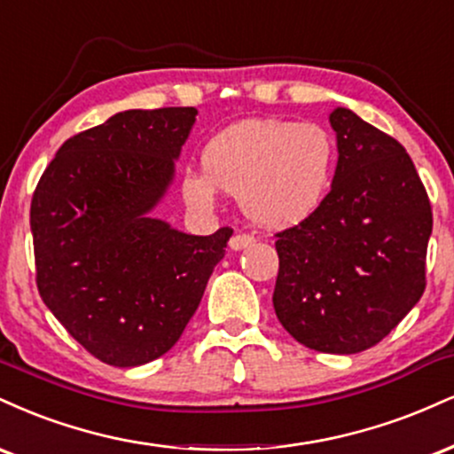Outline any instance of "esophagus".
<instances>
[{"instance_id":"obj_1","label":"esophagus","mask_w":454,"mask_h":454,"mask_svg":"<svg viewBox=\"0 0 454 454\" xmlns=\"http://www.w3.org/2000/svg\"><path fill=\"white\" fill-rule=\"evenodd\" d=\"M254 238L248 236V233H236L231 239H229V248L231 250H244L248 247H253Z\"/></svg>"}]
</instances>
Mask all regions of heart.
<instances>
[{"label":"heart","mask_w":454,"mask_h":454,"mask_svg":"<svg viewBox=\"0 0 454 454\" xmlns=\"http://www.w3.org/2000/svg\"><path fill=\"white\" fill-rule=\"evenodd\" d=\"M335 148L312 122L248 119L210 137L201 151L204 174L183 176L186 204L210 210L216 189L236 195L244 215L270 229L295 227L327 195Z\"/></svg>","instance_id":"obj_1"}]
</instances>
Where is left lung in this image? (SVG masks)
Segmentation results:
<instances>
[{
	"instance_id": "left-lung-1",
	"label": "left lung",
	"mask_w": 454,
	"mask_h": 454,
	"mask_svg": "<svg viewBox=\"0 0 454 454\" xmlns=\"http://www.w3.org/2000/svg\"><path fill=\"white\" fill-rule=\"evenodd\" d=\"M329 122L338 137L332 191L310 218L276 233L271 300L300 344L355 355L387 338L423 295L434 215L395 137L348 108Z\"/></svg>"
}]
</instances>
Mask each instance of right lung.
Masks as SVG:
<instances>
[{"label":"right lung","mask_w":454,"mask_h":454,"mask_svg":"<svg viewBox=\"0 0 454 454\" xmlns=\"http://www.w3.org/2000/svg\"><path fill=\"white\" fill-rule=\"evenodd\" d=\"M195 108L125 110L63 142L31 200L42 301L114 367L168 353L191 321L233 229L189 236L154 218Z\"/></svg>","instance_id":"1"}]
</instances>
